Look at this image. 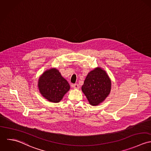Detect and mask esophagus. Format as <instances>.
<instances>
[{
  "label": "esophagus",
  "instance_id": "obj_1",
  "mask_svg": "<svg viewBox=\"0 0 151 151\" xmlns=\"http://www.w3.org/2000/svg\"><path fill=\"white\" fill-rule=\"evenodd\" d=\"M72 87L75 89H79V85L78 84H73L72 85Z\"/></svg>",
  "mask_w": 151,
  "mask_h": 151
}]
</instances>
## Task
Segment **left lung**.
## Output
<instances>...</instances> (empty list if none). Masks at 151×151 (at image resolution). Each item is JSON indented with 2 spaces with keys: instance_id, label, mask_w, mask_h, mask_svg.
Here are the masks:
<instances>
[{
  "instance_id": "left-lung-1",
  "label": "left lung",
  "mask_w": 151,
  "mask_h": 151,
  "mask_svg": "<svg viewBox=\"0 0 151 151\" xmlns=\"http://www.w3.org/2000/svg\"><path fill=\"white\" fill-rule=\"evenodd\" d=\"M111 81L106 70L97 67L88 73L82 91L91 106H98L110 93Z\"/></svg>"
}]
</instances>
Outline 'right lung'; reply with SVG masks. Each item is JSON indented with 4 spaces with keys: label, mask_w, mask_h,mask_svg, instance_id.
<instances>
[{
    "label": "right lung",
    "mask_w": 151,
    "mask_h": 151,
    "mask_svg": "<svg viewBox=\"0 0 151 151\" xmlns=\"http://www.w3.org/2000/svg\"><path fill=\"white\" fill-rule=\"evenodd\" d=\"M38 88L42 96L52 103L60 102L70 89L67 81L55 68L46 70L40 76Z\"/></svg>",
    "instance_id": "add662e5"
}]
</instances>
